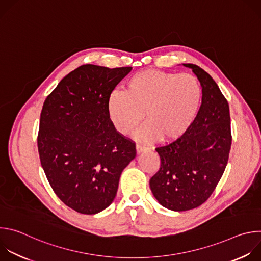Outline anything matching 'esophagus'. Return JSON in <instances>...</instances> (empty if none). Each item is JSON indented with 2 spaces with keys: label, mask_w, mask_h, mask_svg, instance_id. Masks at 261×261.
Here are the masks:
<instances>
[{
  "label": "esophagus",
  "mask_w": 261,
  "mask_h": 261,
  "mask_svg": "<svg viewBox=\"0 0 261 261\" xmlns=\"http://www.w3.org/2000/svg\"><path fill=\"white\" fill-rule=\"evenodd\" d=\"M145 151H147V147H146V146H144V145H142V144H140V143H137V144H136V152H137V154L143 153V152H145Z\"/></svg>",
  "instance_id": "1"
}]
</instances>
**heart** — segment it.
Returning a JSON list of instances; mask_svg holds the SVG:
<instances>
[{"label": "heart", "instance_id": "obj_1", "mask_svg": "<svg viewBox=\"0 0 261 261\" xmlns=\"http://www.w3.org/2000/svg\"><path fill=\"white\" fill-rule=\"evenodd\" d=\"M202 88L192 74L160 70L138 72L127 82L125 92L111 93L107 101L110 121L126 135L143 120L147 122L136 134L142 140L159 136L176 139L194 122L200 107Z\"/></svg>", "mask_w": 261, "mask_h": 261}]
</instances>
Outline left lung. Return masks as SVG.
Wrapping results in <instances>:
<instances>
[{
  "mask_svg": "<svg viewBox=\"0 0 261 261\" xmlns=\"http://www.w3.org/2000/svg\"><path fill=\"white\" fill-rule=\"evenodd\" d=\"M202 87L198 114L181 136L157 146L161 160L151 190L161 205L175 212L205 202L224 172L231 146L229 105L212 76L194 64H184Z\"/></svg>",
  "mask_w": 261,
  "mask_h": 261,
  "instance_id": "1",
  "label": "left lung"
}]
</instances>
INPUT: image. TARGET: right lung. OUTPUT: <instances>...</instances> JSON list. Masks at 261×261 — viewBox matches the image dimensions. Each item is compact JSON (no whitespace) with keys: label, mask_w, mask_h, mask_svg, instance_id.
<instances>
[{"label":"right lung","mask_w":261,"mask_h":261,"mask_svg":"<svg viewBox=\"0 0 261 261\" xmlns=\"http://www.w3.org/2000/svg\"><path fill=\"white\" fill-rule=\"evenodd\" d=\"M132 67L87 64L70 72L44 101L37 143L56 195L81 214L94 215L116 197L135 142L110 121L107 101Z\"/></svg>","instance_id":"obj_1"}]
</instances>
